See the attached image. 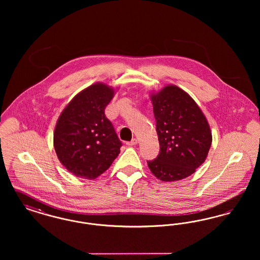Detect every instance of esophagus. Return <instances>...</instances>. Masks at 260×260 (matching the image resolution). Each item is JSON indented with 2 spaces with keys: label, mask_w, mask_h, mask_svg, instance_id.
<instances>
[{
  "label": "esophagus",
  "mask_w": 260,
  "mask_h": 260,
  "mask_svg": "<svg viewBox=\"0 0 260 260\" xmlns=\"http://www.w3.org/2000/svg\"><path fill=\"white\" fill-rule=\"evenodd\" d=\"M136 144H137V140H136V138L132 139L131 141H126L125 142V145H127V146H134V145H136Z\"/></svg>",
  "instance_id": "1"
}]
</instances>
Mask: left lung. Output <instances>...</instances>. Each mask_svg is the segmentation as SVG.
<instances>
[{"label":"left lung","mask_w":260,"mask_h":260,"mask_svg":"<svg viewBox=\"0 0 260 260\" xmlns=\"http://www.w3.org/2000/svg\"><path fill=\"white\" fill-rule=\"evenodd\" d=\"M160 153L147 161L162 181H175L194 173L211 145L210 125L193 99L179 87L168 86L152 95Z\"/></svg>","instance_id":"1"}]
</instances>
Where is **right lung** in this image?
Listing matches in <instances>:
<instances>
[{
  "mask_svg": "<svg viewBox=\"0 0 260 260\" xmlns=\"http://www.w3.org/2000/svg\"><path fill=\"white\" fill-rule=\"evenodd\" d=\"M114 90L94 84L77 94L57 121L53 145L62 165L76 176L93 179L109 169L122 142L105 116Z\"/></svg>",
  "mask_w": 260,
  "mask_h": 260,
  "instance_id": "obj_1",
  "label": "right lung"
}]
</instances>
